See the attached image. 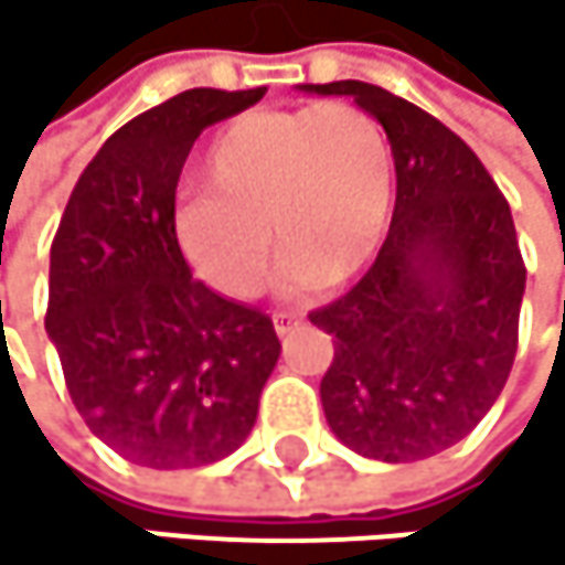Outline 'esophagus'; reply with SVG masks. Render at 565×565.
<instances>
[{"instance_id": "obj_1", "label": "esophagus", "mask_w": 565, "mask_h": 565, "mask_svg": "<svg viewBox=\"0 0 565 565\" xmlns=\"http://www.w3.org/2000/svg\"><path fill=\"white\" fill-rule=\"evenodd\" d=\"M298 324H301V315L298 311H277L274 315V332L277 335H291Z\"/></svg>"}]
</instances>
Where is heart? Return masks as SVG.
Here are the masks:
<instances>
[{"instance_id":"heart-1","label":"heart","mask_w":565,"mask_h":565,"mask_svg":"<svg viewBox=\"0 0 565 565\" xmlns=\"http://www.w3.org/2000/svg\"><path fill=\"white\" fill-rule=\"evenodd\" d=\"M203 189L175 210V241L230 298L260 291L270 236L285 288L342 285L383 247L393 156L373 115L345 100L254 111L216 135Z\"/></svg>"}]
</instances>
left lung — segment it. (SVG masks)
I'll return each instance as SVG.
<instances>
[{"label": "left lung", "mask_w": 565, "mask_h": 565, "mask_svg": "<svg viewBox=\"0 0 565 565\" xmlns=\"http://www.w3.org/2000/svg\"><path fill=\"white\" fill-rule=\"evenodd\" d=\"M298 90L352 97L383 125L396 166L376 264L308 315L335 342L324 420L362 458H430L481 424L512 373L525 295L512 210L475 151L417 104L362 81Z\"/></svg>", "instance_id": "8db88e82"}]
</instances>
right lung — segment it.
<instances>
[{
	"label": "right lung",
	"instance_id": "1",
	"mask_svg": "<svg viewBox=\"0 0 565 565\" xmlns=\"http://www.w3.org/2000/svg\"><path fill=\"white\" fill-rule=\"evenodd\" d=\"M267 87H192L100 145L50 247L46 335L77 414L121 458L172 471L223 461L254 424L280 342L274 321L192 277L175 185L210 125Z\"/></svg>",
	"mask_w": 565,
	"mask_h": 565
}]
</instances>
